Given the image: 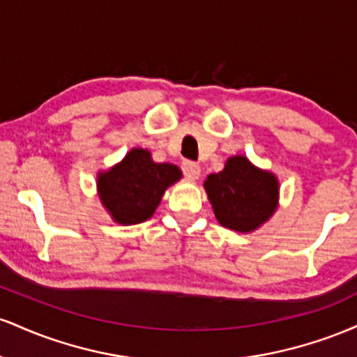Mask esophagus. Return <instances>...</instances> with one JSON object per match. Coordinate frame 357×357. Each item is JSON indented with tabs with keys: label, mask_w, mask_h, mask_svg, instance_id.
<instances>
[{
	"label": "esophagus",
	"mask_w": 357,
	"mask_h": 357,
	"mask_svg": "<svg viewBox=\"0 0 357 357\" xmlns=\"http://www.w3.org/2000/svg\"><path fill=\"white\" fill-rule=\"evenodd\" d=\"M183 173L186 176L188 179H198L199 174H202V167L199 165H196V162H191V161H184L183 162Z\"/></svg>",
	"instance_id": "esophagus-1"
}]
</instances>
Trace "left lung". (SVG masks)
I'll return each instance as SVG.
<instances>
[{
  "instance_id": "obj_1",
  "label": "left lung",
  "mask_w": 357,
  "mask_h": 357,
  "mask_svg": "<svg viewBox=\"0 0 357 357\" xmlns=\"http://www.w3.org/2000/svg\"><path fill=\"white\" fill-rule=\"evenodd\" d=\"M213 211L220 225L248 233L257 230L277 210V176L258 169L245 155H233L225 169L204 181Z\"/></svg>"
}]
</instances>
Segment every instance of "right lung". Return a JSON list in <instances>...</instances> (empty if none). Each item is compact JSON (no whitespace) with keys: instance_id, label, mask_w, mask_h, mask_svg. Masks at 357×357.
<instances>
[{"instance_id":"add662e5","label":"right lung","mask_w":357,"mask_h":357,"mask_svg":"<svg viewBox=\"0 0 357 357\" xmlns=\"http://www.w3.org/2000/svg\"><path fill=\"white\" fill-rule=\"evenodd\" d=\"M181 179V171L169 162H154L147 149L129 151L109 171L99 173L100 202L119 225L149 220L171 184Z\"/></svg>"}]
</instances>
